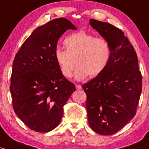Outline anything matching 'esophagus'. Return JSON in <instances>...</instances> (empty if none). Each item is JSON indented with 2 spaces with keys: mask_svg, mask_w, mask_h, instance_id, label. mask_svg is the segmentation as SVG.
Masks as SVG:
<instances>
[{
  "mask_svg": "<svg viewBox=\"0 0 149 149\" xmlns=\"http://www.w3.org/2000/svg\"><path fill=\"white\" fill-rule=\"evenodd\" d=\"M76 88L77 89V90H81L82 89V86L80 85H78L76 84Z\"/></svg>",
  "mask_w": 149,
  "mask_h": 149,
  "instance_id": "34e87169",
  "label": "esophagus"
}]
</instances>
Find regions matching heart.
<instances>
[{"mask_svg": "<svg viewBox=\"0 0 149 149\" xmlns=\"http://www.w3.org/2000/svg\"><path fill=\"white\" fill-rule=\"evenodd\" d=\"M66 50L54 51V58L60 72L66 78H71L75 64V77L80 80L95 78L107 67L111 57V47L108 40L96 38L85 31L71 34L64 39Z\"/></svg>", "mask_w": 149, "mask_h": 149, "instance_id": "b5f03b06", "label": "heart"}]
</instances>
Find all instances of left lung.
Wrapping results in <instances>:
<instances>
[{"instance_id": "8db88e82", "label": "left lung", "mask_w": 149, "mask_h": 149, "mask_svg": "<svg viewBox=\"0 0 149 149\" xmlns=\"http://www.w3.org/2000/svg\"><path fill=\"white\" fill-rule=\"evenodd\" d=\"M90 24L111 47V57L101 74L83 85L88 123L95 132L115 134L134 117L142 76L134 47L120 29L91 19Z\"/></svg>"}]
</instances>
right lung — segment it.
<instances>
[{"label": "right lung", "instance_id": "1", "mask_svg": "<svg viewBox=\"0 0 149 149\" xmlns=\"http://www.w3.org/2000/svg\"><path fill=\"white\" fill-rule=\"evenodd\" d=\"M76 27L67 19L39 26L22 44L13 61L10 90L16 115L29 128L47 132L60 123L73 83L61 75L54 58L59 38Z\"/></svg>", "mask_w": 149, "mask_h": 149}]
</instances>
